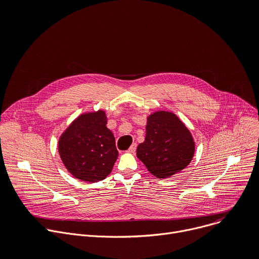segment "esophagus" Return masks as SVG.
Masks as SVG:
<instances>
[{
    "label": "esophagus",
    "mask_w": 259,
    "mask_h": 259,
    "mask_svg": "<svg viewBox=\"0 0 259 259\" xmlns=\"http://www.w3.org/2000/svg\"><path fill=\"white\" fill-rule=\"evenodd\" d=\"M136 147H137V145H136V144H132V145H131V147L128 149V151H127V152H129V153H134V152L136 151Z\"/></svg>",
    "instance_id": "34e87169"
}]
</instances>
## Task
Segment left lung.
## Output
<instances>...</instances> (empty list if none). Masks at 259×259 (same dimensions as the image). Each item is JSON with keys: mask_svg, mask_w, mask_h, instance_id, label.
<instances>
[{"mask_svg": "<svg viewBox=\"0 0 259 259\" xmlns=\"http://www.w3.org/2000/svg\"><path fill=\"white\" fill-rule=\"evenodd\" d=\"M194 153L193 136L174 113L157 111L148 117L146 139L136 155L152 175L170 177L189 164Z\"/></svg>", "mask_w": 259, "mask_h": 259, "instance_id": "left-lung-1", "label": "left lung"}]
</instances>
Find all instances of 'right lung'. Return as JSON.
I'll return each instance as SVG.
<instances>
[{"label":"right lung","mask_w":259,"mask_h":259,"mask_svg":"<svg viewBox=\"0 0 259 259\" xmlns=\"http://www.w3.org/2000/svg\"><path fill=\"white\" fill-rule=\"evenodd\" d=\"M106 124L104 111L85 113L61 135L58 143L60 157L75 178L98 182L110 174L118 152Z\"/></svg>","instance_id":"obj_1"}]
</instances>
